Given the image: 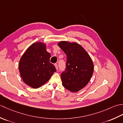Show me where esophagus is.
<instances>
[{
	"mask_svg": "<svg viewBox=\"0 0 123 123\" xmlns=\"http://www.w3.org/2000/svg\"><path fill=\"white\" fill-rule=\"evenodd\" d=\"M54 66H55V67L56 70L58 69V67H57V64L56 63H55V64H54Z\"/></svg>",
	"mask_w": 123,
	"mask_h": 123,
	"instance_id": "esophagus-1",
	"label": "esophagus"
}]
</instances>
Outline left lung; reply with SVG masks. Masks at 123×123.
I'll return each instance as SVG.
<instances>
[{
  "instance_id": "1",
  "label": "left lung",
  "mask_w": 123,
  "mask_h": 123,
  "mask_svg": "<svg viewBox=\"0 0 123 123\" xmlns=\"http://www.w3.org/2000/svg\"><path fill=\"white\" fill-rule=\"evenodd\" d=\"M58 45L67 57L66 70L61 75L62 85L71 92H78L90 81L93 72V62L79 44L61 41Z\"/></svg>"
}]
</instances>
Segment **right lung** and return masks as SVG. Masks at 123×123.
Wrapping results in <instances>:
<instances>
[{
	"instance_id": "right-lung-1",
	"label": "right lung",
	"mask_w": 123,
	"mask_h": 123,
	"mask_svg": "<svg viewBox=\"0 0 123 123\" xmlns=\"http://www.w3.org/2000/svg\"><path fill=\"white\" fill-rule=\"evenodd\" d=\"M50 57L45 44L36 42L32 44L19 61V71L23 81L35 89L45 84L56 71L54 65L49 62Z\"/></svg>"
}]
</instances>
